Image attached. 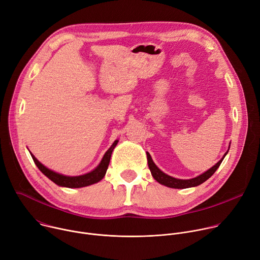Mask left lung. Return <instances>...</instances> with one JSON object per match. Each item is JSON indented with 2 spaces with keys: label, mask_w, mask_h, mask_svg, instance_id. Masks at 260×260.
I'll list each match as a JSON object with an SVG mask.
<instances>
[{
  "label": "left lung",
  "mask_w": 260,
  "mask_h": 260,
  "mask_svg": "<svg viewBox=\"0 0 260 260\" xmlns=\"http://www.w3.org/2000/svg\"><path fill=\"white\" fill-rule=\"evenodd\" d=\"M229 152V150H228ZM228 152L223 155V157H222L214 167H212L211 169H209L208 171H206L205 173H203L202 175L196 177V178H192V179H189V180H183V179H176L174 177H171L167 174H165L164 172H161L157 167L156 165L153 162L150 154L147 152V160H148V167H149V170L153 176V178L160 184L165 185V186H168V187H171V188H180V189H184V188H189V187H194V186H198V185H201L202 183H204L205 181H207L215 172L216 170L219 168V166L221 165L222 160H223V158L225 157V155L228 154Z\"/></svg>",
  "instance_id": "left-lung-1"
}]
</instances>
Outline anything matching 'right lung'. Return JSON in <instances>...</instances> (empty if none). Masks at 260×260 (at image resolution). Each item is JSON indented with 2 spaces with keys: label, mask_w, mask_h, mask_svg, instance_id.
I'll use <instances>...</instances> for the list:
<instances>
[{
  "label": "right lung",
  "mask_w": 260,
  "mask_h": 260,
  "mask_svg": "<svg viewBox=\"0 0 260 260\" xmlns=\"http://www.w3.org/2000/svg\"><path fill=\"white\" fill-rule=\"evenodd\" d=\"M117 143H118V140H116L112 144V146L109 148L107 152L105 153L103 159L101 160L100 165L93 171H91L87 174L81 175V176H64V175L58 174L56 172H53V171L49 170L48 168H46L45 166H43L31 153H30V155H31L32 160L36 164V166L38 167V169L47 178H49L52 182H54L56 185H58V186L68 187V188H80V187H85V186H88V185L98 183L105 177L109 162H110L111 154H112V151L114 150V148L116 147Z\"/></svg>",
  "instance_id": "obj_1"
}]
</instances>
